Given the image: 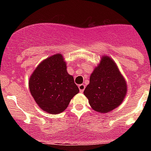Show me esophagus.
<instances>
[{
    "label": "esophagus",
    "instance_id": "obj_1",
    "mask_svg": "<svg viewBox=\"0 0 151 151\" xmlns=\"http://www.w3.org/2000/svg\"><path fill=\"white\" fill-rule=\"evenodd\" d=\"M78 88H79L80 92H81V93H82L85 88V85H83V84H82V85H78Z\"/></svg>",
    "mask_w": 151,
    "mask_h": 151
}]
</instances>
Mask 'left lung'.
Listing matches in <instances>:
<instances>
[{
  "label": "left lung",
  "instance_id": "8db88e82",
  "mask_svg": "<svg viewBox=\"0 0 151 151\" xmlns=\"http://www.w3.org/2000/svg\"><path fill=\"white\" fill-rule=\"evenodd\" d=\"M126 93L127 83L116 63L109 56H102L84 91L91 107L101 113L112 111L122 104Z\"/></svg>",
  "mask_w": 151,
  "mask_h": 151
}]
</instances>
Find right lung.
I'll list each match as a JSON object with an SVG mask.
<instances>
[{"mask_svg":"<svg viewBox=\"0 0 151 151\" xmlns=\"http://www.w3.org/2000/svg\"><path fill=\"white\" fill-rule=\"evenodd\" d=\"M66 68L63 57L58 53L41 61L29 78L31 94L38 106L47 113L63 112L79 92Z\"/></svg>","mask_w":151,"mask_h":151,"instance_id":"obj_1","label":"right lung"}]
</instances>
